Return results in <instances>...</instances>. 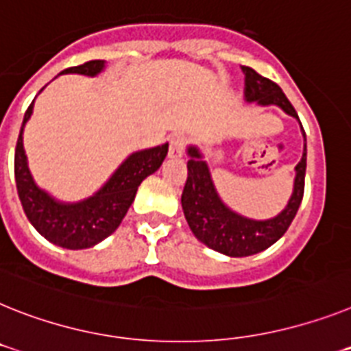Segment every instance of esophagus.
I'll return each mask as SVG.
<instances>
[{
	"label": "esophagus",
	"mask_w": 351,
	"mask_h": 351,
	"mask_svg": "<svg viewBox=\"0 0 351 351\" xmlns=\"http://www.w3.org/2000/svg\"><path fill=\"white\" fill-rule=\"evenodd\" d=\"M184 148H185L184 137L175 135V137H171L169 141V152H167V155H169V158H180L182 155H184Z\"/></svg>",
	"instance_id": "esophagus-1"
}]
</instances>
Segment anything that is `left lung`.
<instances>
[{
  "mask_svg": "<svg viewBox=\"0 0 351 351\" xmlns=\"http://www.w3.org/2000/svg\"><path fill=\"white\" fill-rule=\"evenodd\" d=\"M244 98L246 101H257L258 105H276L285 114L296 117L298 114L291 105L282 89L269 78L261 76L255 69L243 66ZM303 130V126H302ZM305 137V132H303ZM187 182L182 193V208L189 228L205 246L228 257H248L262 250L269 248L287 232L300 208L305 189V169H307V139L303 148V157L296 166L294 189L287 207L273 219L255 221L239 216L230 210L217 196L212 184L207 162L196 146L187 148Z\"/></svg>",
  "mask_w": 351,
  "mask_h": 351,
  "instance_id": "8db88e82",
  "label": "left lung"
}]
</instances>
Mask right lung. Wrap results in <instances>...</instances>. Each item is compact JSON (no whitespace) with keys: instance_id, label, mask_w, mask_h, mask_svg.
<instances>
[{"instance_id":"1","label":"right lung","mask_w":351,"mask_h":351,"mask_svg":"<svg viewBox=\"0 0 351 351\" xmlns=\"http://www.w3.org/2000/svg\"><path fill=\"white\" fill-rule=\"evenodd\" d=\"M103 67L105 60H89L82 66L64 69L60 75L78 73L96 76ZM34 101L23 119L14 157V175L23 210L35 230L49 243L67 250L90 248L116 232L134 202L141 182L162 166L167 155V144L132 153L108 178L107 184L90 198L78 203H62L51 198L46 191L39 189L28 169L23 148V130L26 121L30 119Z\"/></svg>"}]
</instances>
